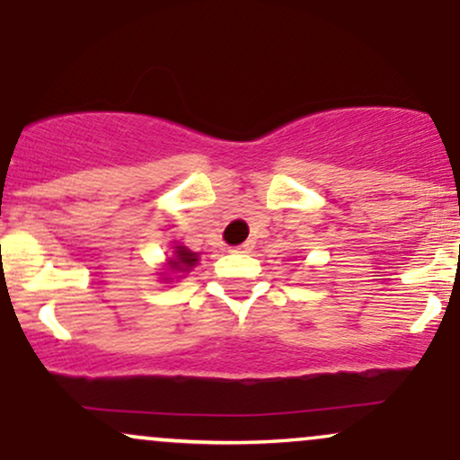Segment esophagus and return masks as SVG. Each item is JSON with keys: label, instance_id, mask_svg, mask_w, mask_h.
Wrapping results in <instances>:
<instances>
[{"label": "esophagus", "instance_id": "esophagus-1", "mask_svg": "<svg viewBox=\"0 0 460 460\" xmlns=\"http://www.w3.org/2000/svg\"><path fill=\"white\" fill-rule=\"evenodd\" d=\"M251 251H252V242H244L242 246L231 248V252H251Z\"/></svg>", "mask_w": 460, "mask_h": 460}]
</instances>
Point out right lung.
Segmentation results:
<instances>
[{"instance_id":"add662e5","label":"right lung","mask_w":460,"mask_h":460,"mask_svg":"<svg viewBox=\"0 0 460 460\" xmlns=\"http://www.w3.org/2000/svg\"><path fill=\"white\" fill-rule=\"evenodd\" d=\"M199 260H200L199 252L190 251V248L175 242V244H172V255L166 257L162 272L157 274H160L164 283H171L175 281V279H183V274H188L192 268H197Z\"/></svg>"}]
</instances>
